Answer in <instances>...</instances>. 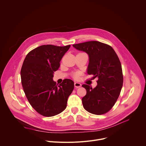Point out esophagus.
<instances>
[{
    "label": "esophagus",
    "mask_w": 146,
    "mask_h": 146,
    "mask_svg": "<svg viewBox=\"0 0 146 146\" xmlns=\"http://www.w3.org/2000/svg\"><path fill=\"white\" fill-rule=\"evenodd\" d=\"M74 86L76 88H79V87H80L82 84L80 83H78V82H75L74 83Z\"/></svg>",
    "instance_id": "34e87169"
}]
</instances>
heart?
<instances>
[{
	"label": "heart",
	"mask_w": 146,
	"mask_h": 146,
	"mask_svg": "<svg viewBox=\"0 0 146 146\" xmlns=\"http://www.w3.org/2000/svg\"><path fill=\"white\" fill-rule=\"evenodd\" d=\"M79 75H80V73H79V72H76V73H75V74H74V77L75 78L77 79V78H79Z\"/></svg>",
	"instance_id": "1"
}]
</instances>
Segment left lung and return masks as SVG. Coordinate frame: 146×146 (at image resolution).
Segmentation results:
<instances>
[{
	"instance_id": "8db88e82",
	"label": "left lung",
	"mask_w": 146,
	"mask_h": 146,
	"mask_svg": "<svg viewBox=\"0 0 146 146\" xmlns=\"http://www.w3.org/2000/svg\"><path fill=\"white\" fill-rule=\"evenodd\" d=\"M72 46L88 55L87 73L98 78L94 88L82 85L87 91L82 98L83 107L93 114H104L114 106L123 86V76L119 59L112 47L100 42L89 41Z\"/></svg>"
}]
</instances>
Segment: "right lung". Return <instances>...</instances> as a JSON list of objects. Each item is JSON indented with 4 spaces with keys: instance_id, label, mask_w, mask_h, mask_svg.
<instances>
[{
    "instance_id": "right-lung-1",
    "label": "right lung",
    "mask_w": 146,
    "mask_h": 146,
    "mask_svg": "<svg viewBox=\"0 0 146 146\" xmlns=\"http://www.w3.org/2000/svg\"><path fill=\"white\" fill-rule=\"evenodd\" d=\"M70 45L40 46L28 53L21 71L22 87L28 101L39 114L50 117L63 111L74 88V82L65 79L59 85L52 80L54 72Z\"/></svg>"
}]
</instances>
